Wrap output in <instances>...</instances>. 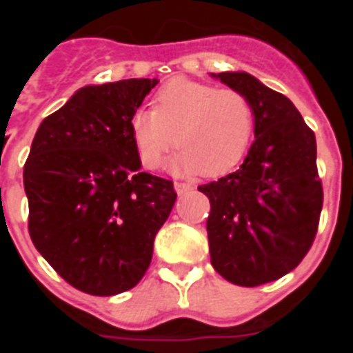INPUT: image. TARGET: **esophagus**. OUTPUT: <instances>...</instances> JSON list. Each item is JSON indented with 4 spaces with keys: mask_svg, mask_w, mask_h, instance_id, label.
I'll list each match as a JSON object with an SVG mask.
<instances>
[{
    "mask_svg": "<svg viewBox=\"0 0 353 353\" xmlns=\"http://www.w3.org/2000/svg\"><path fill=\"white\" fill-rule=\"evenodd\" d=\"M174 191L176 194H187L189 191H192V185L185 182H174Z\"/></svg>",
    "mask_w": 353,
    "mask_h": 353,
    "instance_id": "esophagus-1",
    "label": "esophagus"
}]
</instances>
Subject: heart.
Returning <instances> with one entry per match:
<instances>
[{
    "instance_id": "obj_1",
    "label": "heart",
    "mask_w": 353,
    "mask_h": 353,
    "mask_svg": "<svg viewBox=\"0 0 353 353\" xmlns=\"http://www.w3.org/2000/svg\"><path fill=\"white\" fill-rule=\"evenodd\" d=\"M254 132V108L245 93L191 79H173L130 118V134L139 161L159 170L174 146L171 171L208 176L232 170L248 152Z\"/></svg>"
}]
</instances>
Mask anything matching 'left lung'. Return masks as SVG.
Instances as JSON below:
<instances>
[{
	"instance_id": "1",
	"label": "left lung",
	"mask_w": 353,
	"mask_h": 353,
	"mask_svg": "<svg viewBox=\"0 0 353 353\" xmlns=\"http://www.w3.org/2000/svg\"><path fill=\"white\" fill-rule=\"evenodd\" d=\"M254 108V143L244 164L199 185L210 199L208 248L214 269L239 286L292 272L307 254L323 205L316 139L288 97L245 72H221Z\"/></svg>"
}]
</instances>
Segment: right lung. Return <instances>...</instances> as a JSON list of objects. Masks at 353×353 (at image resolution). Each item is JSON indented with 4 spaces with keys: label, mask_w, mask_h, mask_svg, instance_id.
Wrapping results in <instances>:
<instances>
[{
    "label": "right lung",
    "mask_w": 353,
    "mask_h": 353,
    "mask_svg": "<svg viewBox=\"0 0 353 353\" xmlns=\"http://www.w3.org/2000/svg\"><path fill=\"white\" fill-rule=\"evenodd\" d=\"M157 79L84 86L40 123L24 164L31 242L68 285L108 297L141 281L176 199L141 171L130 118Z\"/></svg>",
    "instance_id": "right-lung-1"
}]
</instances>
